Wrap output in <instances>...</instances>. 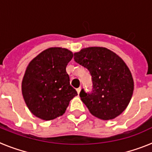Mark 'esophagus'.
I'll use <instances>...</instances> for the list:
<instances>
[{
    "label": "esophagus",
    "instance_id": "1",
    "mask_svg": "<svg viewBox=\"0 0 152 152\" xmlns=\"http://www.w3.org/2000/svg\"><path fill=\"white\" fill-rule=\"evenodd\" d=\"M80 90H81V88H77V94H80Z\"/></svg>",
    "mask_w": 152,
    "mask_h": 152
}]
</instances>
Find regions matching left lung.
I'll return each instance as SVG.
<instances>
[{"mask_svg": "<svg viewBox=\"0 0 152 152\" xmlns=\"http://www.w3.org/2000/svg\"><path fill=\"white\" fill-rule=\"evenodd\" d=\"M77 64L89 71L92 90L80 92L83 103L92 115L109 120L121 114L133 93L129 69L116 53L103 47H89L74 54Z\"/></svg>", "mask_w": 152, "mask_h": 152, "instance_id": "8db88e82", "label": "left lung"}]
</instances>
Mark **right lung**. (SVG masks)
Listing matches in <instances>:
<instances>
[{"instance_id": "right-lung-1", "label": "right lung", "mask_w": 152, "mask_h": 152, "mask_svg": "<svg viewBox=\"0 0 152 152\" xmlns=\"http://www.w3.org/2000/svg\"><path fill=\"white\" fill-rule=\"evenodd\" d=\"M72 57L73 53L68 49L49 48L28 65L22 82L23 96L36 117L51 120L61 116L70 100L77 95L66 72Z\"/></svg>"}]
</instances>
